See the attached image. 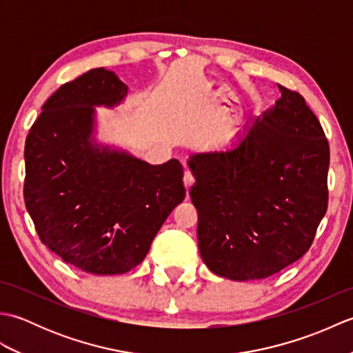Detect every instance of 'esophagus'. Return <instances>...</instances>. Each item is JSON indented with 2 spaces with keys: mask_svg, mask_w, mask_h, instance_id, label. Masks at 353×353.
I'll use <instances>...</instances> for the list:
<instances>
[{
  "mask_svg": "<svg viewBox=\"0 0 353 353\" xmlns=\"http://www.w3.org/2000/svg\"><path fill=\"white\" fill-rule=\"evenodd\" d=\"M183 183H185V190H186V196L190 194V190L192 188V183H194V177L190 171L185 172V177H183Z\"/></svg>",
  "mask_w": 353,
  "mask_h": 353,
  "instance_id": "1",
  "label": "esophagus"
}]
</instances>
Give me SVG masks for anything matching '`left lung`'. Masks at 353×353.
Listing matches in <instances>:
<instances>
[{
	"label": "left lung",
	"instance_id": "1",
	"mask_svg": "<svg viewBox=\"0 0 353 353\" xmlns=\"http://www.w3.org/2000/svg\"><path fill=\"white\" fill-rule=\"evenodd\" d=\"M279 89L229 148L188 162L201 259L226 279H265L301 259L327 209L325 132L301 94Z\"/></svg>",
	"mask_w": 353,
	"mask_h": 353
}]
</instances>
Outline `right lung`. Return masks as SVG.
I'll return each mask as SVG.
<instances>
[{"label":"right lung","instance_id":"obj_1","mask_svg":"<svg viewBox=\"0 0 353 353\" xmlns=\"http://www.w3.org/2000/svg\"><path fill=\"white\" fill-rule=\"evenodd\" d=\"M115 72L95 68L45 101L26 141L24 200L41 241L92 274H123L147 256L185 199L183 168L150 165L95 139V108L125 99Z\"/></svg>","mask_w":353,"mask_h":353}]
</instances>
